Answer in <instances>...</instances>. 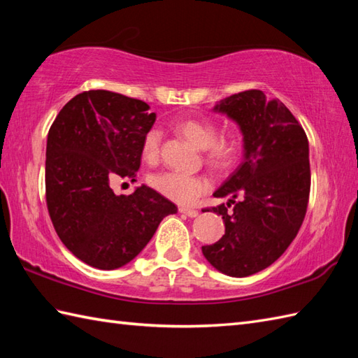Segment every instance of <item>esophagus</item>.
I'll use <instances>...</instances> for the list:
<instances>
[{"label": "esophagus", "mask_w": 358, "mask_h": 358, "mask_svg": "<svg viewBox=\"0 0 358 358\" xmlns=\"http://www.w3.org/2000/svg\"><path fill=\"white\" fill-rule=\"evenodd\" d=\"M181 214H185V215H187V217H191V218H195L196 215H199V210H195V209H191V208H185V206H181L180 209H178Z\"/></svg>", "instance_id": "obj_1"}]
</instances>
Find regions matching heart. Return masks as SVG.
Here are the masks:
<instances>
[{
    "mask_svg": "<svg viewBox=\"0 0 358 358\" xmlns=\"http://www.w3.org/2000/svg\"><path fill=\"white\" fill-rule=\"evenodd\" d=\"M178 132L185 135L200 149H206V162L218 171H226L237 162L240 144L232 136H218L217 126L208 120L187 118L177 124ZM162 149V132L150 127L144 134L141 143V157L148 164H155ZM149 185L169 199L180 204H191L209 191L210 181L204 175H194L180 171H164L149 177Z\"/></svg>",
    "mask_w": 358,
    "mask_h": 358,
    "instance_id": "obj_1",
    "label": "heart"
}]
</instances>
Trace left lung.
Here are the masks:
<instances>
[{"mask_svg": "<svg viewBox=\"0 0 358 358\" xmlns=\"http://www.w3.org/2000/svg\"><path fill=\"white\" fill-rule=\"evenodd\" d=\"M214 110L238 124L245 159L214 192L231 196L227 206L206 209L222 215L224 235L201 250L217 271L248 277L278 260L299 234L310 191L309 143L291 110L262 90L227 96ZM231 203L234 209L227 213Z\"/></svg>", "mask_w": 358, "mask_h": 358, "instance_id": "obj_1", "label": "left lung"}]
</instances>
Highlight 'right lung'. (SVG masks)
Segmentation results:
<instances>
[{
  "mask_svg": "<svg viewBox=\"0 0 358 358\" xmlns=\"http://www.w3.org/2000/svg\"><path fill=\"white\" fill-rule=\"evenodd\" d=\"M157 115L149 104L110 92L75 95L53 121L45 148V201L63 245L96 269H117L138 255L177 206L152 187L117 195L136 181L143 136Z\"/></svg>",
  "mask_w": 358,
  "mask_h": 358,
  "instance_id": "add662e5",
  "label": "right lung"
}]
</instances>
